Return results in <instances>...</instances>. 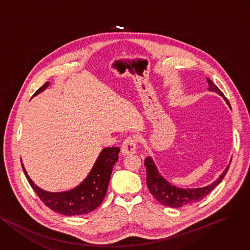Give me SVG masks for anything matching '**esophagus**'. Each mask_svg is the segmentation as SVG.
<instances>
[{"mask_svg": "<svg viewBox=\"0 0 250 250\" xmlns=\"http://www.w3.org/2000/svg\"><path fill=\"white\" fill-rule=\"evenodd\" d=\"M137 151V141L133 137H128L122 144L121 153L124 156H129L135 154Z\"/></svg>", "mask_w": 250, "mask_h": 250, "instance_id": "esophagus-1", "label": "esophagus"}]
</instances>
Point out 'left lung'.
<instances>
[{
    "label": "left lung",
    "instance_id": "obj_1",
    "mask_svg": "<svg viewBox=\"0 0 250 250\" xmlns=\"http://www.w3.org/2000/svg\"><path fill=\"white\" fill-rule=\"evenodd\" d=\"M207 82L209 84V90L214 91L220 95H222L227 104L229 105V103L227 101L224 93L219 89V87L207 78ZM231 162V161H230ZM230 163L228 165L227 168L223 171L220 177L214 181L212 184L201 187V188H180L170 184L167 179H165L159 172L153 159L147 157L145 160V167L146 170V185L147 188L157 200L165 206L171 208H179L186 205H190L200 201L201 199L206 197L214 188L221 183L225 175L227 174Z\"/></svg>",
    "mask_w": 250,
    "mask_h": 250
}]
</instances>
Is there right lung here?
Masks as SVG:
<instances>
[{
    "mask_svg": "<svg viewBox=\"0 0 250 250\" xmlns=\"http://www.w3.org/2000/svg\"><path fill=\"white\" fill-rule=\"evenodd\" d=\"M48 85L49 83H44L36 90L34 95L43 91ZM119 152L118 146L104 148L86 178L79 186L65 192L54 193L39 188L28 176L22 162L21 166L30 186L48 208L65 216L84 215L95 210L103 203L107 192L113 166L118 161Z\"/></svg>",
    "mask_w": 250,
    "mask_h": 250,
    "instance_id": "1",
    "label": "right lung"
}]
</instances>
